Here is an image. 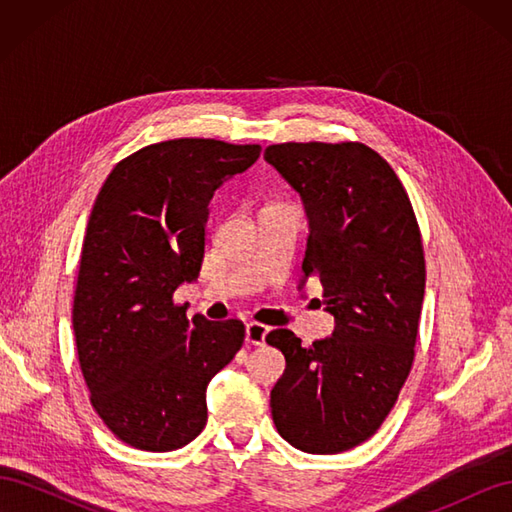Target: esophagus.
Wrapping results in <instances>:
<instances>
[{"mask_svg": "<svg viewBox=\"0 0 512 512\" xmlns=\"http://www.w3.org/2000/svg\"><path fill=\"white\" fill-rule=\"evenodd\" d=\"M267 333H269V327H265V324L250 322L245 327V342L252 344V346H262V344H265V339H267Z\"/></svg>", "mask_w": 512, "mask_h": 512, "instance_id": "esophagus-1", "label": "esophagus"}]
</instances>
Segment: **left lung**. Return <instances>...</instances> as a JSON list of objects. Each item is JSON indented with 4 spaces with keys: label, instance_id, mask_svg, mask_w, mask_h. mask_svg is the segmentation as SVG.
Instances as JSON below:
<instances>
[{
    "label": "left lung",
    "instance_id": "obj_1",
    "mask_svg": "<svg viewBox=\"0 0 512 512\" xmlns=\"http://www.w3.org/2000/svg\"><path fill=\"white\" fill-rule=\"evenodd\" d=\"M265 160L309 218L303 284L318 277L331 337L309 348L288 329L267 344L286 356L271 391L280 436L314 455H335L374 436L412 361L425 294L421 230L391 164L363 143H282Z\"/></svg>",
    "mask_w": 512,
    "mask_h": 512
}]
</instances>
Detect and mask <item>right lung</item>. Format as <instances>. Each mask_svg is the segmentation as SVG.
<instances>
[{
    "label": "right lung",
    "instance_id": "add662e5",
    "mask_svg": "<svg viewBox=\"0 0 512 512\" xmlns=\"http://www.w3.org/2000/svg\"><path fill=\"white\" fill-rule=\"evenodd\" d=\"M260 145L175 138L138 149L106 177L89 215L72 327L91 406L134 448L166 453L207 425V384L245 339L173 301L205 256L209 200Z\"/></svg>",
    "mask_w": 512,
    "mask_h": 512
}]
</instances>
